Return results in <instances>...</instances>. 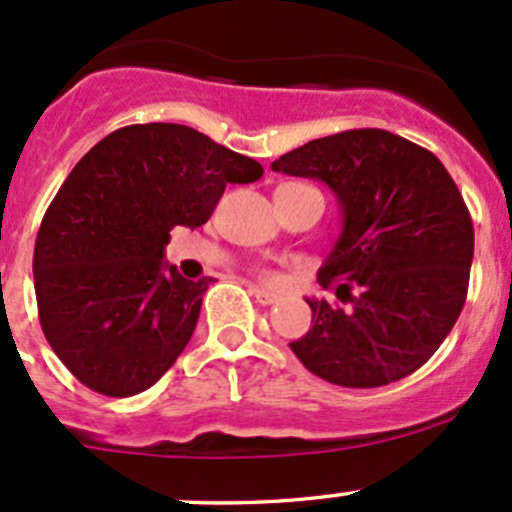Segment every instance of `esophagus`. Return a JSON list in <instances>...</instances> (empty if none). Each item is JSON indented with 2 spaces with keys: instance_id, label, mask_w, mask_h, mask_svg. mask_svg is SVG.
I'll return each mask as SVG.
<instances>
[{
  "instance_id": "1",
  "label": "esophagus",
  "mask_w": 512,
  "mask_h": 512,
  "mask_svg": "<svg viewBox=\"0 0 512 512\" xmlns=\"http://www.w3.org/2000/svg\"><path fill=\"white\" fill-rule=\"evenodd\" d=\"M249 291H251V295H254V298H256L258 303H261V305H273V303H278V300H281V295H276V293L266 291V288L251 286Z\"/></svg>"
}]
</instances>
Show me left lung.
<instances>
[{"mask_svg":"<svg viewBox=\"0 0 512 512\" xmlns=\"http://www.w3.org/2000/svg\"><path fill=\"white\" fill-rule=\"evenodd\" d=\"M273 172L323 182L340 207V236L318 271L352 308L305 298L313 325L291 342L305 370L352 389L419 370L461 315L473 221L439 157L365 128L305 142Z\"/></svg>","mask_w":512,"mask_h":512,"instance_id":"obj_1","label":"left lung"}]
</instances>
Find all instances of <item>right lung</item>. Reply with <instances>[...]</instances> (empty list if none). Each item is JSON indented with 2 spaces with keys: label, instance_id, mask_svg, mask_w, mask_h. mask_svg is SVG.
Returning a JSON list of instances; mask_svg holds the SVG:
<instances>
[{
  "label": "right lung",
  "instance_id": "add662e5",
  "mask_svg": "<svg viewBox=\"0 0 512 512\" xmlns=\"http://www.w3.org/2000/svg\"><path fill=\"white\" fill-rule=\"evenodd\" d=\"M261 175L256 160L177 123L128 125L81 157L34 249L41 330L76 379L133 397L175 365L212 278L189 281L165 261L170 231L202 226L226 184Z\"/></svg>",
  "mask_w": 512,
  "mask_h": 512
}]
</instances>
